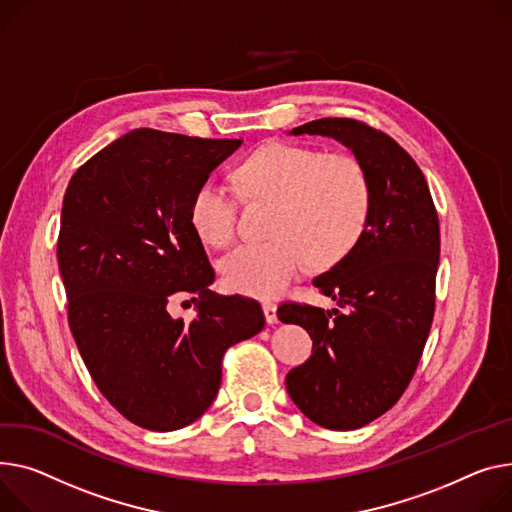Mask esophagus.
Listing matches in <instances>:
<instances>
[{"label":"esophagus","mask_w":512,"mask_h":512,"mask_svg":"<svg viewBox=\"0 0 512 512\" xmlns=\"http://www.w3.org/2000/svg\"><path fill=\"white\" fill-rule=\"evenodd\" d=\"M263 313H265V319L269 325L278 323V306L274 302H265L263 304Z\"/></svg>","instance_id":"34e87169"}]
</instances>
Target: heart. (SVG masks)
I'll return each instance as SVG.
<instances>
[{
  "instance_id": "heart-1",
  "label": "heart",
  "mask_w": 512,
  "mask_h": 512,
  "mask_svg": "<svg viewBox=\"0 0 512 512\" xmlns=\"http://www.w3.org/2000/svg\"><path fill=\"white\" fill-rule=\"evenodd\" d=\"M247 199L274 201L271 238L236 249L222 261L224 284L255 298L282 294L309 265L335 263L366 230L372 185L360 158L317 146L271 142L236 166ZM189 218L203 243L224 249L236 236V197L216 179L201 181Z\"/></svg>"
}]
</instances>
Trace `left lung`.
Segmentation results:
<instances>
[{
	"label": "left lung",
	"instance_id": "left-lung-1",
	"mask_svg": "<svg viewBox=\"0 0 512 512\" xmlns=\"http://www.w3.org/2000/svg\"><path fill=\"white\" fill-rule=\"evenodd\" d=\"M352 148L372 185V210L356 247L313 284L339 309L288 300L282 323L313 339L286 389L298 410L329 430H354L399 401L422 358L434 317L440 226L416 160L377 127L325 117L292 129Z\"/></svg>",
	"mask_w": 512,
	"mask_h": 512
}]
</instances>
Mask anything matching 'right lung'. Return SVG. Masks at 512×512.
Returning a JSON list of instances; mask_svg holds the SVG:
<instances>
[{
    "label": "right lung",
    "mask_w": 512,
    "mask_h": 512,
    "mask_svg": "<svg viewBox=\"0 0 512 512\" xmlns=\"http://www.w3.org/2000/svg\"><path fill=\"white\" fill-rule=\"evenodd\" d=\"M241 142L135 129L86 160L63 197L67 321L98 391L146 430L195 422L220 389L224 352L265 327L257 300L210 290L189 218L197 185ZM187 295L189 324L167 313Z\"/></svg>",
    "instance_id": "add662e5"
}]
</instances>
